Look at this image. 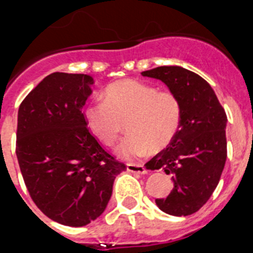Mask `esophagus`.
<instances>
[{
    "label": "esophagus",
    "mask_w": 253,
    "mask_h": 253,
    "mask_svg": "<svg viewBox=\"0 0 253 253\" xmlns=\"http://www.w3.org/2000/svg\"><path fill=\"white\" fill-rule=\"evenodd\" d=\"M126 171L133 172V173H140V175H143V173H146L147 169H146V167L143 166V165L128 163V165H126Z\"/></svg>",
    "instance_id": "esophagus-1"
}]
</instances>
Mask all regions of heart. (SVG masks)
<instances>
[{"mask_svg":"<svg viewBox=\"0 0 253 253\" xmlns=\"http://www.w3.org/2000/svg\"><path fill=\"white\" fill-rule=\"evenodd\" d=\"M104 99L84 107V119L93 135L107 146L120 137L126 122L129 134L115 149L124 160L166 148L182 124L180 97L173 91H160L139 80L128 78L109 84Z\"/></svg>","mask_w":253,"mask_h":253,"instance_id":"1","label":"heart"}]
</instances>
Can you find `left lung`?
I'll use <instances>...</instances> for the list:
<instances>
[{
	"instance_id": "1",
	"label": "left lung",
	"mask_w": 253,
	"mask_h": 253,
	"mask_svg": "<svg viewBox=\"0 0 253 253\" xmlns=\"http://www.w3.org/2000/svg\"><path fill=\"white\" fill-rule=\"evenodd\" d=\"M142 76L162 81L182 102L177 135L146 169H162L173 181L169 195L156 199L157 207L171 215H190L209 200L220 180L227 160V115L210 84L189 69L163 66Z\"/></svg>"
}]
</instances>
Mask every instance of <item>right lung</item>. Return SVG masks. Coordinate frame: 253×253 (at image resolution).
<instances>
[{"label":"right lung","instance_id":"add662e5","mask_svg":"<svg viewBox=\"0 0 253 253\" xmlns=\"http://www.w3.org/2000/svg\"><path fill=\"white\" fill-rule=\"evenodd\" d=\"M93 78L54 72L21 102L16 156L33 202L48 218L82 227L104 213L126 167L99 144L82 113Z\"/></svg>","mask_w":253,"mask_h":253}]
</instances>
